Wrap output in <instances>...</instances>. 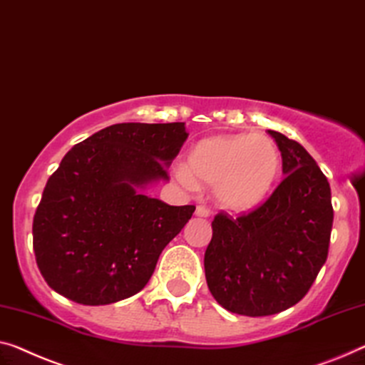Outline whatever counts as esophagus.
<instances>
[{
	"label": "esophagus",
	"instance_id": "obj_1",
	"mask_svg": "<svg viewBox=\"0 0 365 365\" xmlns=\"http://www.w3.org/2000/svg\"><path fill=\"white\" fill-rule=\"evenodd\" d=\"M195 215H197L198 217H210V215H211V211L206 208V206H203V205H198L197 206V210H195Z\"/></svg>",
	"mask_w": 365,
	"mask_h": 365
}]
</instances>
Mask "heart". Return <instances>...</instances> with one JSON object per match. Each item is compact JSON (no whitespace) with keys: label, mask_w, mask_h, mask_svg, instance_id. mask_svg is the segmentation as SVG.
I'll return each mask as SVG.
<instances>
[{"label":"heart","mask_w":365,"mask_h":365,"mask_svg":"<svg viewBox=\"0 0 365 365\" xmlns=\"http://www.w3.org/2000/svg\"><path fill=\"white\" fill-rule=\"evenodd\" d=\"M279 172L280 152L267 135L221 134L201 139L177 177L190 190L198 183L215 187L222 210L249 213L267 197Z\"/></svg>","instance_id":"1"}]
</instances>
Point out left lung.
<instances>
[{
	"mask_svg": "<svg viewBox=\"0 0 365 365\" xmlns=\"http://www.w3.org/2000/svg\"><path fill=\"white\" fill-rule=\"evenodd\" d=\"M285 178L262 206L211 222L205 275L215 300L244 317H269L307 295L328 257L333 205L328 178L307 149L269 130Z\"/></svg>",
	"mask_w": 365,
	"mask_h": 365,
	"instance_id": "obj_1",
	"label": "left lung"
}]
</instances>
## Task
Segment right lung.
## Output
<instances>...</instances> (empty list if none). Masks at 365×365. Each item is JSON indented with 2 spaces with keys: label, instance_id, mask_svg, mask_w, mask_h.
I'll return each mask as SVG.
<instances>
[{
  "label": "right lung",
  "instance_id": "right-lung-1",
  "mask_svg": "<svg viewBox=\"0 0 365 365\" xmlns=\"http://www.w3.org/2000/svg\"><path fill=\"white\" fill-rule=\"evenodd\" d=\"M187 138L185 123H121L65 154L32 222L37 267L52 290L98 307L148 285L195 206H170L144 190L168 182Z\"/></svg>",
  "mask_w": 365,
  "mask_h": 365
}]
</instances>
